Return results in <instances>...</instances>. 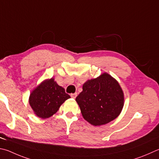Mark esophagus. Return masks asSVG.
<instances>
[{
  "instance_id": "1",
  "label": "esophagus",
  "mask_w": 159,
  "mask_h": 159,
  "mask_svg": "<svg viewBox=\"0 0 159 159\" xmlns=\"http://www.w3.org/2000/svg\"><path fill=\"white\" fill-rule=\"evenodd\" d=\"M77 96V93H74V94H71V97L73 98V99H75Z\"/></svg>"
}]
</instances>
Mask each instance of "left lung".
Here are the masks:
<instances>
[{
    "mask_svg": "<svg viewBox=\"0 0 159 159\" xmlns=\"http://www.w3.org/2000/svg\"><path fill=\"white\" fill-rule=\"evenodd\" d=\"M76 101L84 119L93 126L108 124L119 116L125 103V95L117 80L104 72L88 80Z\"/></svg>",
    "mask_w": 159,
    "mask_h": 159,
    "instance_id": "obj_1",
    "label": "left lung"
}]
</instances>
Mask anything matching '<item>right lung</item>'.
<instances>
[{"label": "right lung", "instance_id": "1", "mask_svg": "<svg viewBox=\"0 0 159 159\" xmlns=\"http://www.w3.org/2000/svg\"><path fill=\"white\" fill-rule=\"evenodd\" d=\"M70 98L65 89L51 78L43 80L33 89L29 97V104L36 116L47 119L56 113L60 106Z\"/></svg>", "mask_w": 159, "mask_h": 159}]
</instances>
